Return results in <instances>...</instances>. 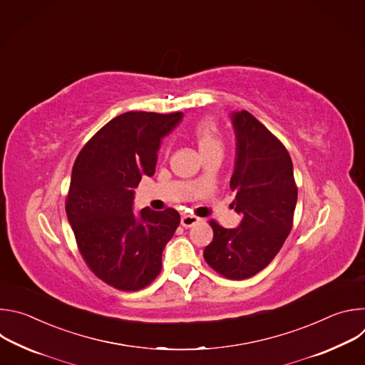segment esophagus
Masks as SVG:
<instances>
[{
	"mask_svg": "<svg viewBox=\"0 0 365 365\" xmlns=\"http://www.w3.org/2000/svg\"><path fill=\"white\" fill-rule=\"evenodd\" d=\"M199 221H200V218H197V217H195V215H183L182 220H180V224H182V227H185V228H190V227H193L195 224H197Z\"/></svg>",
	"mask_w": 365,
	"mask_h": 365,
	"instance_id": "esophagus-1",
	"label": "esophagus"
}]
</instances>
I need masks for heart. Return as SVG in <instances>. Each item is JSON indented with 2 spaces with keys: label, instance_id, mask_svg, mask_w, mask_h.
<instances>
[{
  "label": "heart",
  "instance_id": "heart-1",
  "mask_svg": "<svg viewBox=\"0 0 365 365\" xmlns=\"http://www.w3.org/2000/svg\"><path fill=\"white\" fill-rule=\"evenodd\" d=\"M190 134L202 155L214 150H222V134L220 125L212 118H202L196 121Z\"/></svg>",
  "mask_w": 365,
  "mask_h": 365
}]
</instances>
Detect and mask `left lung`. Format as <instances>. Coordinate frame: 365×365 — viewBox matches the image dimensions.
Wrapping results in <instances>:
<instances>
[{"mask_svg": "<svg viewBox=\"0 0 365 365\" xmlns=\"http://www.w3.org/2000/svg\"><path fill=\"white\" fill-rule=\"evenodd\" d=\"M235 133V166L230 187L231 206L241 214L237 228L217 221L212 242L203 258L217 273L231 280L248 279L270 264L292 227L297 186L290 154L248 111L231 113Z\"/></svg>", "mask_w": 365, "mask_h": 365, "instance_id": "8db88e82", "label": "left lung"}]
</instances>
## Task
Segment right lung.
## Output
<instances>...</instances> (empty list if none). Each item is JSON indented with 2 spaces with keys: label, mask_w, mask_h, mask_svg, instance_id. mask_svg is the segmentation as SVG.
<instances>
[{
  "label": "right lung",
  "mask_w": 365,
  "mask_h": 365,
  "mask_svg": "<svg viewBox=\"0 0 365 365\" xmlns=\"http://www.w3.org/2000/svg\"><path fill=\"white\" fill-rule=\"evenodd\" d=\"M182 113L130 111L103 125L75 160L66 215L88 267L107 284L135 292L162 272V252L180 224L173 207L133 212L141 176H153L162 138Z\"/></svg>",
  "instance_id": "add662e5"
}]
</instances>
